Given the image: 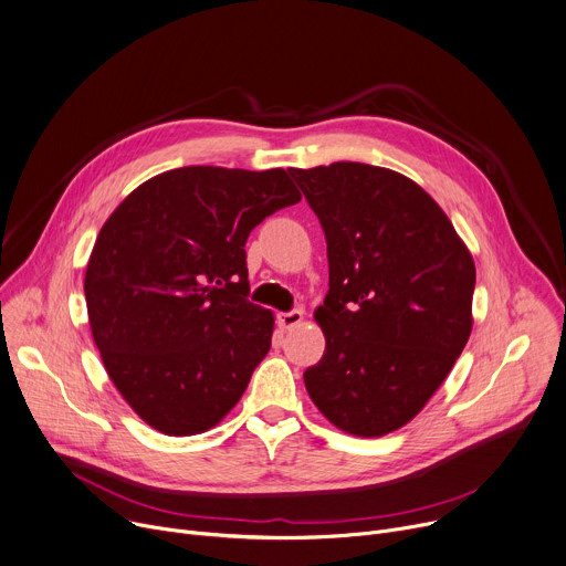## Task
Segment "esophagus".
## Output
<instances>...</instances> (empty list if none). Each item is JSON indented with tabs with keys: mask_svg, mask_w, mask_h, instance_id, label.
Returning a JSON list of instances; mask_svg holds the SVG:
<instances>
[{
	"mask_svg": "<svg viewBox=\"0 0 566 566\" xmlns=\"http://www.w3.org/2000/svg\"><path fill=\"white\" fill-rule=\"evenodd\" d=\"M302 318H304L302 310L284 312V314H280V316H277V325H280L282 329H293V327H297V325L302 323Z\"/></svg>",
	"mask_w": 566,
	"mask_h": 566,
	"instance_id": "1",
	"label": "esophagus"
}]
</instances>
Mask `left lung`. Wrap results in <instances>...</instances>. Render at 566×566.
Returning <instances> with one entry per match:
<instances>
[{
	"label": "left lung",
	"mask_w": 566,
	"mask_h": 566,
	"mask_svg": "<svg viewBox=\"0 0 566 566\" xmlns=\"http://www.w3.org/2000/svg\"><path fill=\"white\" fill-rule=\"evenodd\" d=\"M327 237L325 334L304 386L340 431L379 438L413 420L472 334L476 266L440 205L373 165L289 169Z\"/></svg>",
	"instance_id": "1"
}]
</instances>
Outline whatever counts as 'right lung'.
<instances>
[{
    "mask_svg": "<svg viewBox=\"0 0 566 566\" xmlns=\"http://www.w3.org/2000/svg\"><path fill=\"white\" fill-rule=\"evenodd\" d=\"M302 196L284 169L182 167L133 189L85 269L101 361L165 436L217 427L269 354L275 316L245 300V239Z\"/></svg>",
    "mask_w": 566,
    "mask_h": 566,
    "instance_id": "obj_1",
    "label": "right lung"
}]
</instances>
